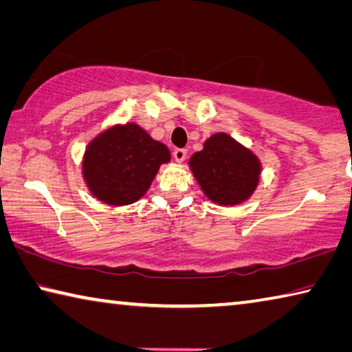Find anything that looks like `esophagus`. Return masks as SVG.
<instances>
[{
  "label": "esophagus",
  "instance_id": "1",
  "mask_svg": "<svg viewBox=\"0 0 352 352\" xmlns=\"http://www.w3.org/2000/svg\"><path fill=\"white\" fill-rule=\"evenodd\" d=\"M186 158V150L185 148H175L174 150V160L177 163H183Z\"/></svg>",
  "mask_w": 352,
  "mask_h": 352
}]
</instances>
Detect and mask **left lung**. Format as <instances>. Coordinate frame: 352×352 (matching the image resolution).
Wrapping results in <instances>:
<instances>
[{
    "label": "left lung",
    "mask_w": 352,
    "mask_h": 352,
    "mask_svg": "<svg viewBox=\"0 0 352 352\" xmlns=\"http://www.w3.org/2000/svg\"><path fill=\"white\" fill-rule=\"evenodd\" d=\"M189 169L208 200L222 206L239 205L258 186L261 163L252 150L227 133H216L189 158Z\"/></svg>",
    "instance_id": "left-lung-1"
}]
</instances>
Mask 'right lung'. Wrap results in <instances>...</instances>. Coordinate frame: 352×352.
<instances>
[{"mask_svg":"<svg viewBox=\"0 0 352 352\" xmlns=\"http://www.w3.org/2000/svg\"><path fill=\"white\" fill-rule=\"evenodd\" d=\"M169 161V148L130 122L106 128L87 144L82 178L100 202L130 205L148 191L160 166Z\"/></svg>","mask_w":352,"mask_h":352,"instance_id":"add662e5","label":"right lung"}]
</instances>
